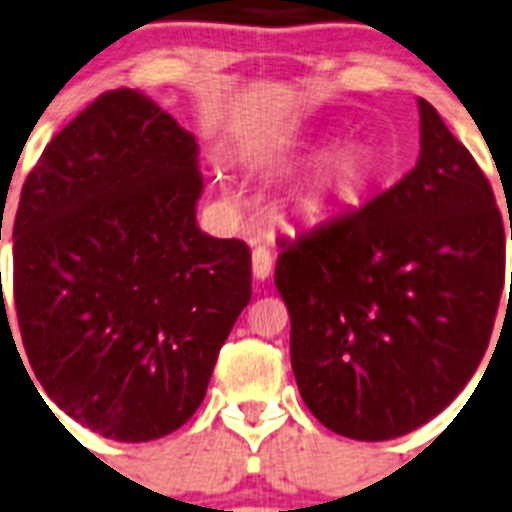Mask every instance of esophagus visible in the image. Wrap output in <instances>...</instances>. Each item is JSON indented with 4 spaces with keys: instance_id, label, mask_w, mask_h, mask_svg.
<instances>
[{
    "instance_id": "esophagus-1",
    "label": "esophagus",
    "mask_w": 512,
    "mask_h": 512,
    "mask_svg": "<svg viewBox=\"0 0 512 512\" xmlns=\"http://www.w3.org/2000/svg\"><path fill=\"white\" fill-rule=\"evenodd\" d=\"M252 273H255L257 281H268L270 273H273V255H270V249L257 247L252 252Z\"/></svg>"
}]
</instances>
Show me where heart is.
<instances>
[{
	"label": "heart",
	"instance_id": "b5f03b06",
	"mask_svg": "<svg viewBox=\"0 0 512 512\" xmlns=\"http://www.w3.org/2000/svg\"><path fill=\"white\" fill-rule=\"evenodd\" d=\"M312 156L315 148H307ZM375 176V161L367 150L346 148L336 150L320 161L312 176L294 197V213L302 221L320 223L343 210L362 203L364 192Z\"/></svg>",
	"mask_w": 512,
	"mask_h": 512
}]
</instances>
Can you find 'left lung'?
<instances>
[{
	"mask_svg": "<svg viewBox=\"0 0 512 512\" xmlns=\"http://www.w3.org/2000/svg\"><path fill=\"white\" fill-rule=\"evenodd\" d=\"M419 119L414 169L286 244L276 265L299 393L351 440H393L435 419L482 362L505 286L487 176L424 98Z\"/></svg>",
	"mask_w": 512,
	"mask_h": 512,
	"instance_id": "left-lung-1",
	"label": "left lung"
}]
</instances>
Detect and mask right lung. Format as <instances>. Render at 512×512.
<instances>
[{
  "label": "right lung",
  "instance_id": "right-lung-1",
  "mask_svg": "<svg viewBox=\"0 0 512 512\" xmlns=\"http://www.w3.org/2000/svg\"><path fill=\"white\" fill-rule=\"evenodd\" d=\"M197 153L140 90H109L46 145L20 192L25 354L51 401L109 440H158L195 414L252 296L247 244L197 226Z\"/></svg>",
  "mask_w": 512,
  "mask_h": 512
}]
</instances>
